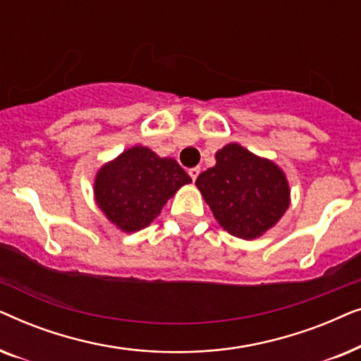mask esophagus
Segmentation results:
<instances>
[{"label": "esophagus", "mask_w": 361, "mask_h": 361, "mask_svg": "<svg viewBox=\"0 0 361 361\" xmlns=\"http://www.w3.org/2000/svg\"><path fill=\"white\" fill-rule=\"evenodd\" d=\"M199 174H200L199 167H192V169H189V176L192 177V180H195L197 177H199Z\"/></svg>", "instance_id": "34e87169"}]
</instances>
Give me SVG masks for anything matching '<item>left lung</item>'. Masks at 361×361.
Returning a JSON list of instances; mask_svg holds the SVG:
<instances>
[{
	"label": "left lung",
	"mask_w": 361,
	"mask_h": 361,
	"mask_svg": "<svg viewBox=\"0 0 361 361\" xmlns=\"http://www.w3.org/2000/svg\"><path fill=\"white\" fill-rule=\"evenodd\" d=\"M215 161L197 177V189L221 228L236 238H259L289 209L290 189L283 169L238 142L216 151Z\"/></svg>",
	"instance_id": "obj_1"
}]
</instances>
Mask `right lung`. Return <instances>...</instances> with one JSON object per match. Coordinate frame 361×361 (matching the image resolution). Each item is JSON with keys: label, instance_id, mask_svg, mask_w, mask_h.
Here are the masks:
<instances>
[{"label": "right lung", "instance_id": "add662e5", "mask_svg": "<svg viewBox=\"0 0 361 361\" xmlns=\"http://www.w3.org/2000/svg\"><path fill=\"white\" fill-rule=\"evenodd\" d=\"M189 174L171 157H159L146 146H133L97 172L93 194L98 209L125 233L146 228Z\"/></svg>", "mask_w": 361, "mask_h": 361}]
</instances>
